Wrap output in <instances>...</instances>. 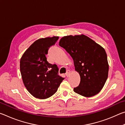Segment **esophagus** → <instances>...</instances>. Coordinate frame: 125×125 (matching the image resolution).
<instances>
[{"label": "esophagus", "instance_id": "34e87169", "mask_svg": "<svg viewBox=\"0 0 125 125\" xmlns=\"http://www.w3.org/2000/svg\"><path fill=\"white\" fill-rule=\"evenodd\" d=\"M70 73H71L70 71H67L66 73H65V75H66V77H68L69 75V74H70Z\"/></svg>", "mask_w": 125, "mask_h": 125}]
</instances>
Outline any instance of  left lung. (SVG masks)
I'll return each instance as SVG.
<instances>
[{
  "mask_svg": "<svg viewBox=\"0 0 125 125\" xmlns=\"http://www.w3.org/2000/svg\"><path fill=\"white\" fill-rule=\"evenodd\" d=\"M59 45L70 54L80 75V84L74 92L86 97L98 94L108 77L109 64L104 48L84 35L63 37Z\"/></svg>",
  "mask_w": 125,
  "mask_h": 125,
  "instance_id": "8db88e82",
  "label": "left lung"
}]
</instances>
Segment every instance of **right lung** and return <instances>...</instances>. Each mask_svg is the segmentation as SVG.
<instances>
[{
    "label": "right lung",
    "instance_id": "right-lung-1",
    "mask_svg": "<svg viewBox=\"0 0 125 125\" xmlns=\"http://www.w3.org/2000/svg\"><path fill=\"white\" fill-rule=\"evenodd\" d=\"M58 39L54 36L37 40L20 60V72L24 85L36 98L44 99L53 95L64 79L59 75L57 65L48 63L46 56Z\"/></svg>",
    "mask_w": 125,
    "mask_h": 125
}]
</instances>
